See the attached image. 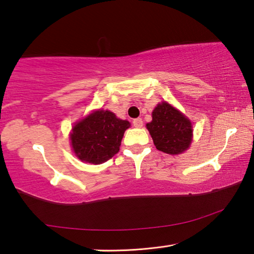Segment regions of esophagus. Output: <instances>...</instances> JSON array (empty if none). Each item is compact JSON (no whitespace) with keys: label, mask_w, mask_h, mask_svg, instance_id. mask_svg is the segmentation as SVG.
Returning a JSON list of instances; mask_svg holds the SVG:
<instances>
[{"label":"esophagus","mask_w":254,"mask_h":254,"mask_svg":"<svg viewBox=\"0 0 254 254\" xmlns=\"http://www.w3.org/2000/svg\"><path fill=\"white\" fill-rule=\"evenodd\" d=\"M133 127H141L143 126V121L141 119H134L133 120Z\"/></svg>","instance_id":"34e87169"}]
</instances>
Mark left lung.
<instances>
[{"instance_id": "8db88e82", "label": "left lung", "mask_w": 254, "mask_h": 254, "mask_svg": "<svg viewBox=\"0 0 254 254\" xmlns=\"http://www.w3.org/2000/svg\"><path fill=\"white\" fill-rule=\"evenodd\" d=\"M147 128L156 148L165 153H182L191 142V123L167 102L153 110L152 121L147 124Z\"/></svg>"}]
</instances>
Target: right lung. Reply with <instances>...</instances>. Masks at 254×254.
I'll return each mask as SVG.
<instances>
[{"mask_svg": "<svg viewBox=\"0 0 254 254\" xmlns=\"http://www.w3.org/2000/svg\"><path fill=\"white\" fill-rule=\"evenodd\" d=\"M130 123L110 111H96L72 127L74 152L81 161L100 165L117 154Z\"/></svg>", "mask_w": 254, "mask_h": 254, "instance_id": "add662e5", "label": "right lung"}]
</instances>
